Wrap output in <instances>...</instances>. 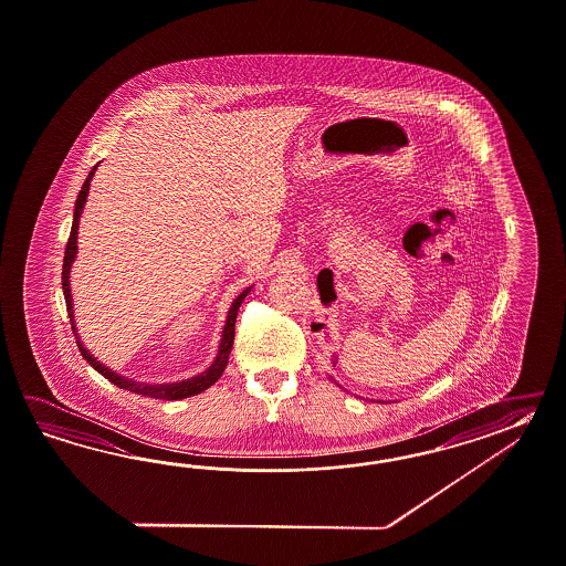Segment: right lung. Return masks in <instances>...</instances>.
<instances>
[{
	"label": "right lung",
	"mask_w": 566,
	"mask_h": 566,
	"mask_svg": "<svg viewBox=\"0 0 566 566\" xmlns=\"http://www.w3.org/2000/svg\"><path fill=\"white\" fill-rule=\"evenodd\" d=\"M96 168H98V166H94V168L90 170L86 182H84V187H82L80 195H77L75 211H73L72 232H70V240H67V247H65L63 273H61V285H63L65 305H67V314H70V319H72V328L75 336H77V331H75V322H73L70 269H72L75 254H77V226H80V218H82V211H84V205H86L90 180H92V176L96 172ZM248 293H250V287H247V290L242 291V293L233 300L232 307H230V312H228L226 326H223V333H221V343H219L218 357H216V361L211 363V365H209V369L203 371L201 376L190 377V379H185V381H176V384H158V386L142 384V381H133V379H127V377L118 376V374L113 371V369L104 367L96 357H92V355H90V350H86V347L82 345L80 336H77L75 340H77V347H80L82 357H84V359H86V361L90 363V365H92L101 376L106 377L108 381H113V384L118 386V388L133 391V394H139V396H147V398H156V400H180V398H189V396H197V394H201V391L207 390V388H211V386L218 381L219 377H221V374H223V369H226V365H228V359H230V353H232L233 333H235V316H238V310H240V305L244 302V297H247Z\"/></svg>",
	"instance_id": "1"
}]
</instances>
